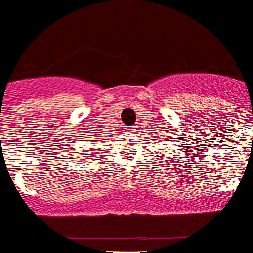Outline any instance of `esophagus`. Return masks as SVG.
<instances>
[{
	"label": "esophagus",
	"mask_w": 253,
	"mask_h": 253,
	"mask_svg": "<svg viewBox=\"0 0 253 253\" xmlns=\"http://www.w3.org/2000/svg\"><path fill=\"white\" fill-rule=\"evenodd\" d=\"M133 129H134V126H128V128H126V130H128V132H132Z\"/></svg>",
	"instance_id": "esophagus-1"
}]
</instances>
